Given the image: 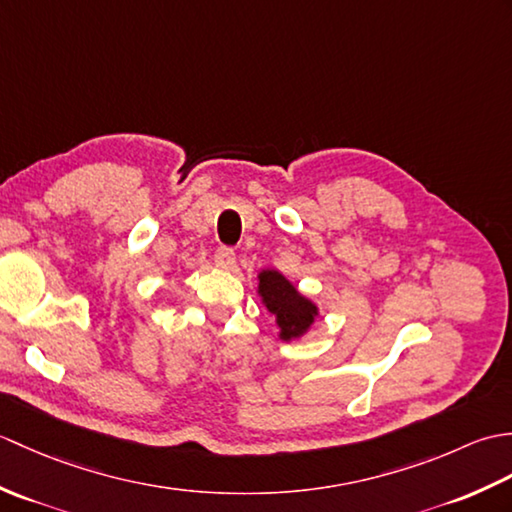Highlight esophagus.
Wrapping results in <instances>:
<instances>
[{"instance_id":"obj_1","label":"esophagus","mask_w":512,"mask_h":512,"mask_svg":"<svg viewBox=\"0 0 512 512\" xmlns=\"http://www.w3.org/2000/svg\"><path fill=\"white\" fill-rule=\"evenodd\" d=\"M213 259H215V266H220V268H224V270H228V268H233L235 266V250L233 248H228V246H220L215 250V255H213Z\"/></svg>"}]
</instances>
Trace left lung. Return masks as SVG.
<instances>
[{
    "label": "left lung",
    "instance_id": "8db88e82",
    "mask_svg": "<svg viewBox=\"0 0 512 512\" xmlns=\"http://www.w3.org/2000/svg\"><path fill=\"white\" fill-rule=\"evenodd\" d=\"M259 292H262L268 310L277 317L284 341L306 332L317 317V306L301 297L297 288L277 270H264L259 275Z\"/></svg>",
    "mask_w": 512,
    "mask_h": 512
}]
</instances>
